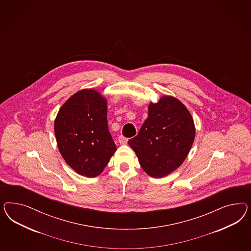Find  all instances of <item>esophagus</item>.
<instances>
[{
    "label": "esophagus",
    "mask_w": 251,
    "mask_h": 251,
    "mask_svg": "<svg viewBox=\"0 0 251 251\" xmlns=\"http://www.w3.org/2000/svg\"><path fill=\"white\" fill-rule=\"evenodd\" d=\"M119 143L122 145H127V143H128V139H127V138H125L124 136H122V135H120V136H119Z\"/></svg>",
    "instance_id": "obj_1"
}]
</instances>
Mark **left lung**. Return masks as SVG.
I'll list each match as a JSON object with an SVG mask.
<instances>
[{
  "mask_svg": "<svg viewBox=\"0 0 251 251\" xmlns=\"http://www.w3.org/2000/svg\"><path fill=\"white\" fill-rule=\"evenodd\" d=\"M106 100L94 89H83L61 106L54 122L58 148L79 175H100L117 149L107 127Z\"/></svg>",
  "mask_w": 251,
  "mask_h": 251,
  "instance_id": "left-lung-1",
  "label": "left lung"
}]
</instances>
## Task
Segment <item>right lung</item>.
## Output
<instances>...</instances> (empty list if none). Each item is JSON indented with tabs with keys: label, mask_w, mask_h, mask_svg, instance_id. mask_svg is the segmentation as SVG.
<instances>
[{
	"label": "right lung",
	"mask_w": 251,
	"mask_h": 251,
	"mask_svg": "<svg viewBox=\"0 0 251 251\" xmlns=\"http://www.w3.org/2000/svg\"><path fill=\"white\" fill-rule=\"evenodd\" d=\"M193 119L177 99L164 96L148 106V118L128 144L145 172L155 178L181 166L195 138Z\"/></svg>",
	"instance_id": "add662e5"
}]
</instances>
